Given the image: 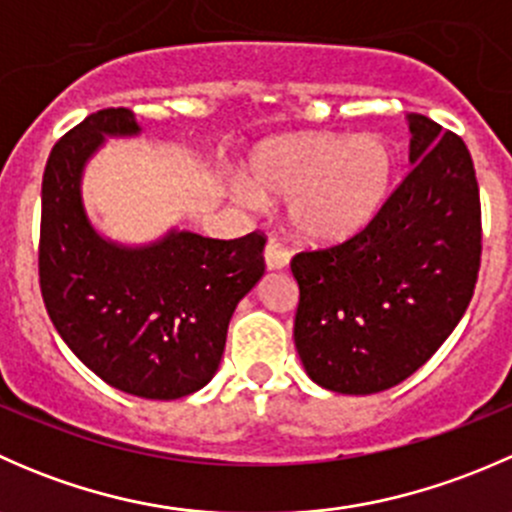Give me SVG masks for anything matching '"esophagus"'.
<instances>
[{
  "instance_id": "esophagus-1",
  "label": "esophagus",
  "mask_w": 512,
  "mask_h": 512,
  "mask_svg": "<svg viewBox=\"0 0 512 512\" xmlns=\"http://www.w3.org/2000/svg\"><path fill=\"white\" fill-rule=\"evenodd\" d=\"M265 262L270 270H285L289 265V250L277 240H270L265 247Z\"/></svg>"
}]
</instances>
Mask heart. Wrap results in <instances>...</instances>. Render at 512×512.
<instances>
[{
  "label": "heart",
  "instance_id": "1",
  "mask_svg": "<svg viewBox=\"0 0 512 512\" xmlns=\"http://www.w3.org/2000/svg\"><path fill=\"white\" fill-rule=\"evenodd\" d=\"M394 168V151L374 133H294L252 153L250 185H237V195L247 205L289 198V220L304 240L337 242L379 213Z\"/></svg>",
  "mask_w": 512,
  "mask_h": 512
}]
</instances>
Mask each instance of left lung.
Segmentation results:
<instances>
[{
    "instance_id": "1",
    "label": "left lung",
    "mask_w": 512,
    "mask_h": 512,
    "mask_svg": "<svg viewBox=\"0 0 512 512\" xmlns=\"http://www.w3.org/2000/svg\"><path fill=\"white\" fill-rule=\"evenodd\" d=\"M411 173L344 242L302 250L294 344L337 394H376L438 352L471 304L483 227L473 158L453 131L409 116Z\"/></svg>"
}]
</instances>
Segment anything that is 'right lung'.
<instances>
[{"mask_svg":"<svg viewBox=\"0 0 512 512\" xmlns=\"http://www.w3.org/2000/svg\"><path fill=\"white\" fill-rule=\"evenodd\" d=\"M128 108H101L56 141L41 180L39 287L56 332L96 376L143 399H180L218 371L237 302L265 275V232L213 240L170 232L143 250L98 237L81 205L86 158L131 136Z\"/></svg>","mask_w":512,"mask_h":512,"instance_id":"add662e5","label":"right lung"}]
</instances>
